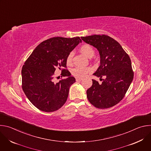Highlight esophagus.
Segmentation results:
<instances>
[{
	"mask_svg": "<svg viewBox=\"0 0 151 151\" xmlns=\"http://www.w3.org/2000/svg\"><path fill=\"white\" fill-rule=\"evenodd\" d=\"M82 78H76V81H82Z\"/></svg>",
	"mask_w": 151,
	"mask_h": 151,
	"instance_id": "esophagus-1",
	"label": "esophagus"
}]
</instances>
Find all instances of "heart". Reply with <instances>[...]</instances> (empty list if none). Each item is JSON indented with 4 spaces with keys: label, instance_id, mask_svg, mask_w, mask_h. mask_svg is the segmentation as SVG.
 Returning <instances> with one entry per match:
<instances>
[{
    "label": "heart",
    "instance_id": "1",
    "mask_svg": "<svg viewBox=\"0 0 151 151\" xmlns=\"http://www.w3.org/2000/svg\"><path fill=\"white\" fill-rule=\"evenodd\" d=\"M81 52L85 55L86 57L88 58H91L94 55V50L93 48L88 45V44H84L80 48ZM74 55V52L73 51L70 52L66 58V62L68 64H70L72 63L73 57ZM91 71V69L90 68H83V67H76L72 69L71 73L72 74L79 78H82L85 77L88 72Z\"/></svg>",
    "mask_w": 151,
    "mask_h": 151
}]
</instances>
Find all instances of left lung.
<instances>
[{
    "label": "left lung",
    "mask_w": 151,
    "mask_h": 151,
    "mask_svg": "<svg viewBox=\"0 0 151 151\" xmlns=\"http://www.w3.org/2000/svg\"><path fill=\"white\" fill-rule=\"evenodd\" d=\"M81 39L95 47L100 54V64L93 75L106 78L101 84L92 79L93 85L87 91L88 100L97 108H109L124 98L133 79L130 58L117 41L107 35Z\"/></svg>",
    "instance_id": "8db88e82"
}]
</instances>
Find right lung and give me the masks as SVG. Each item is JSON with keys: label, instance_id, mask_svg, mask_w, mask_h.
<instances>
[{"label": "right lung", "instance_id": "add662e5", "mask_svg": "<svg viewBox=\"0 0 151 151\" xmlns=\"http://www.w3.org/2000/svg\"><path fill=\"white\" fill-rule=\"evenodd\" d=\"M82 40L79 37H54L38 45L21 70L22 88L30 101L42 111L51 112L66 103L70 86L75 82L66 68L68 54ZM62 70L67 78L53 81L55 69Z\"/></svg>", "mask_w": 151, "mask_h": 151}]
</instances>
